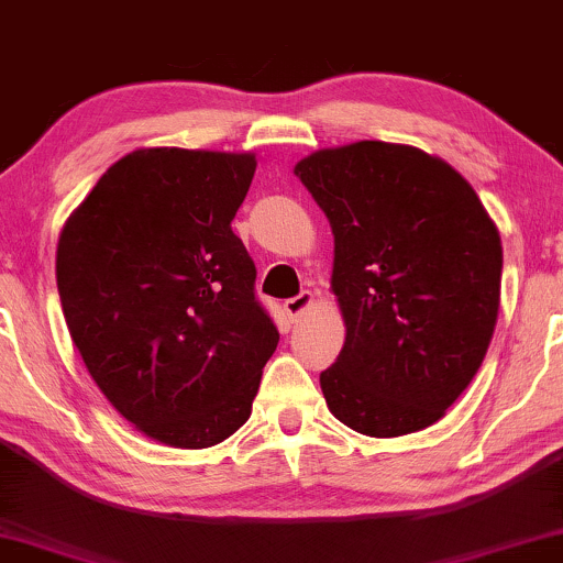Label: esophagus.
I'll list each match as a JSON object with an SVG mask.
<instances>
[{
    "instance_id": "1",
    "label": "esophagus",
    "mask_w": 563,
    "mask_h": 563,
    "mask_svg": "<svg viewBox=\"0 0 563 563\" xmlns=\"http://www.w3.org/2000/svg\"><path fill=\"white\" fill-rule=\"evenodd\" d=\"M311 303H313V294H311V290H301V294L294 296V298H288V301L283 303V306H286L288 319H298L306 309H309Z\"/></svg>"
}]
</instances>
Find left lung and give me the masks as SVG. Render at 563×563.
<instances>
[{
	"label": "left lung",
	"instance_id": "8db88e82",
	"mask_svg": "<svg viewBox=\"0 0 563 563\" xmlns=\"http://www.w3.org/2000/svg\"><path fill=\"white\" fill-rule=\"evenodd\" d=\"M334 234L344 347L332 415L371 438L424 430L466 391L499 311V231L466 179L415 146L357 141L296 164Z\"/></svg>",
	"mask_w": 563,
	"mask_h": 563
}]
</instances>
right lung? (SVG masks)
<instances>
[{"label": "right lung", "instance_id": "add662e5", "mask_svg": "<svg viewBox=\"0 0 563 563\" xmlns=\"http://www.w3.org/2000/svg\"><path fill=\"white\" fill-rule=\"evenodd\" d=\"M254 169L252 154L141 148L97 179L58 236V296L89 376L159 443L234 434L280 340L231 231Z\"/></svg>", "mask_w": 563, "mask_h": 563}]
</instances>
